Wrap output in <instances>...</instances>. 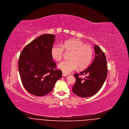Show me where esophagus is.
Returning <instances> with one entry per match:
<instances>
[{
	"instance_id": "esophagus-1",
	"label": "esophagus",
	"mask_w": 129,
	"mask_h": 129,
	"mask_svg": "<svg viewBox=\"0 0 129 129\" xmlns=\"http://www.w3.org/2000/svg\"><path fill=\"white\" fill-rule=\"evenodd\" d=\"M62 76H64V77H67L68 76V75L67 74H65V73H62Z\"/></svg>"
}]
</instances>
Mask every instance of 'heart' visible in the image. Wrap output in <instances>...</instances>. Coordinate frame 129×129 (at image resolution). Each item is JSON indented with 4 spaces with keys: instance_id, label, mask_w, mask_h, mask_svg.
<instances>
[{
    "instance_id": "b5f03b06",
    "label": "heart",
    "mask_w": 129,
    "mask_h": 129,
    "mask_svg": "<svg viewBox=\"0 0 129 129\" xmlns=\"http://www.w3.org/2000/svg\"><path fill=\"white\" fill-rule=\"evenodd\" d=\"M65 52L70 54V60L61 62L57 67L66 74L71 73L78 68L82 70L87 67L92 61L93 50L92 47L77 39L65 41L61 45H54L51 48V55L55 61L61 60Z\"/></svg>"
}]
</instances>
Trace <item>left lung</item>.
Listing matches in <instances>:
<instances>
[{"label": "left lung", "mask_w": 129, "mask_h": 129, "mask_svg": "<svg viewBox=\"0 0 129 129\" xmlns=\"http://www.w3.org/2000/svg\"><path fill=\"white\" fill-rule=\"evenodd\" d=\"M95 57L91 65L80 74H74L76 82L73 91L76 95L88 98L96 94L104 85L107 75V64L104 52L95 45ZM85 75L82 79L80 75Z\"/></svg>", "instance_id": "left-lung-1"}]
</instances>
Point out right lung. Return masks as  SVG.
<instances>
[{
  "label": "right lung",
  "mask_w": 129,
  "mask_h": 129,
  "mask_svg": "<svg viewBox=\"0 0 129 129\" xmlns=\"http://www.w3.org/2000/svg\"><path fill=\"white\" fill-rule=\"evenodd\" d=\"M53 34H43L33 40L22 50L18 70L25 89L36 96L51 92L55 83L62 77L61 71L55 70L51 48L55 41Z\"/></svg>",
  "instance_id": "obj_1"
}]
</instances>
